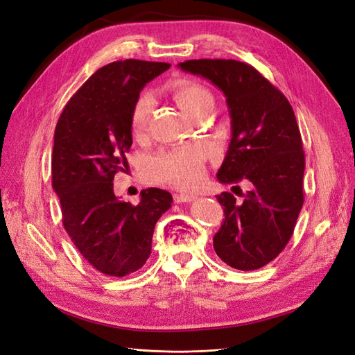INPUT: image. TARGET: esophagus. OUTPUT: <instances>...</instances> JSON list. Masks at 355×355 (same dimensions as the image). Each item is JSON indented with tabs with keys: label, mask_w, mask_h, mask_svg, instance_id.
<instances>
[{
	"label": "esophagus",
	"mask_w": 355,
	"mask_h": 355,
	"mask_svg": "<svg viewBox=\"0 0 355 355\" xmlns=\"http://www.w3.org/2000/svg\"><path fill=\"white\" fill-rule=\"evenodd\" d=\"M198 196H194V194L190 193H174V200L177 203H182V202H191L196 199Z\"/></svg>",
	"instance_id": "1"
}]
</instances>
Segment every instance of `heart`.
I'll use <instances>...</instances> for the list:
<instances>
[{"instance_id":"b5f03b06","label":"heart","mask_w":355,"mask_h":355,"mask_svg":"<svg viewBox=\"0 0 355 355\" xmlns=\"http://www.w3.org/2000/svg\"><path fill=\"white\" fill-rule=\"evenodd\" d=\"M173 94L178 106L193 119L214 109V94L198 83L178 81ZM153 112V98L143 94L137 100L131 115V130L135 137L144 134ZM205 153L200 146H187L177 150L159 153L144 166V177L156 184H173L180 189H191L203 178Z\"/></svg>"}]
</instances>
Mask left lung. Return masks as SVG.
I'll return each mask as SVG.
<instances>
[{
  "label": "left lung",
  "instance_id": "8db88e82",
  "mask_svg": "<svg viewBox=\"0 0 355 355\" xmlns=\"http://www.w3.org/2000/svg\"><path fill=\"white\" fill-rule=\"evenodd\" d=\"M218 87L232 118V140L216 178L249 181L236 203L216 196L224 216L214 249L227 266L250 271L267 266L291 240L304 205L305 155L291 103L255 67L237 60L200 59L178 64Z\"/></svg>",
  "mask_w": 355,
  "mask_h": 355
}]
</instances>
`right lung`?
<instances>
[{
	"instance_id": "add662e5",
	"label": "right lung",
	"mask_w": 355,
	"mask_h": 355,
	"mask_svg": "<svg viewBox=\"0 0 355 355\" xmlns=\"http://www.w3.org/2000/svg\"><path fill=\"white\" fill-rule=\"evenodd\" d=\"M169 66L128 59L100 67L55 125L51 174L64 230L107 276H128L146 264L156 221L173 203L169 191L155 187L140 193L139 205L122 202L112 182L119 171H128L131 115L140 91Z\"/></svg>"
}]
</instances>
